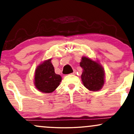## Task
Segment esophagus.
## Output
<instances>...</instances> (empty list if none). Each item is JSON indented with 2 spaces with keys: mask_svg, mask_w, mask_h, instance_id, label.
<instances>
[{
  "mask_svg": "<svg viewBox=\"0 0 134 134\" xmlns=\"http://www.w3.org/2000/svg\"><path fill=\"white\" fill-rule=\"evenodd\" d=\"M76 74V71H74V72L72 73V74Z\"/></svg>",
  "mask_w": 134,
  "mask_h": 134,
  "instance_id": "esophagus-1",
  "label": "esophagus"
}]
</instances>
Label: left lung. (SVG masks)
Listing matches in <instances>:
<instances>
[{"instance_id":"obj_1","label":"left lung","mask_w":134,"mask_h":134,"mask_svg":"<svg viewBox=\"0 0 134 134\" xmlns=\"http://www.w3.org/2000/svg\"><path fill=\"white\" fill-rule=\"evenodd\" d=\"M80 66L82 69L81 79L84 86L92 91L101 90L104 82V72L102 66L85 57L82 58Z\"/></svg>"}]
</instances>
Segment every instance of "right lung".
<instances>
[{"label": "right lung", "instance_id": "1", "mask_svg": "<svg viewBox=\"0 0 134 134\" xmlns=\"http://www.w3.org/2000/svg\"><path fill=\"white\" fill-rule=\"evenodd\" d=\"M61 81V76L55 74L51 59L44 61L35 70V86L42 93H50L54 91Z\"/></svg>", "mask_w": 134, "mask_h": 134}]
</instances>
